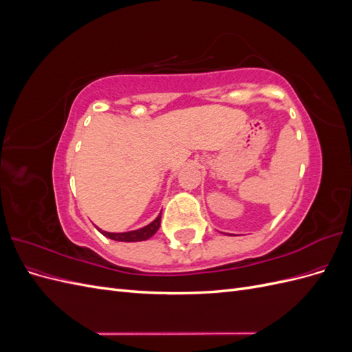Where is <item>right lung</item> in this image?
Segmentation results:
<instances>
[{
    "instance_id": "right-lung-1",
    "label": "right lung",
    "mask_w": 352,
    "mask_h": 352,
    "mask_svg": "<svg viewBox=\"0 0 352 352\" xmlns=\"http://www.w3.org/2000/svg\"><path fill=\"white\" fill-rule=\"evenodd\" d=\"M160 221H162V214H158L155 217V220H153L150 225H146L141 229L136 230H129V232H120V233H114V232H105L100 228H97L104 236H107L113 241H120V242H140V241H146L150 239L154 233L158 230L160 228Z\"/></svg>"
}]
</instances>
